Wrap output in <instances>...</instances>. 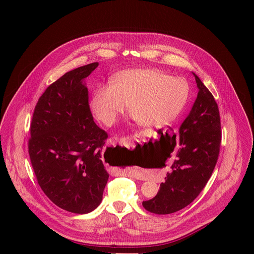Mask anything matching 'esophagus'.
I'll list each match as a JSON object with an SVG mask.
<instances>
[{
  "instance_id": "1",
  "label": "esophagus",
  "mask_w": 254,
  "mask_h": 254,
  "mask_svg": "<svg viewBox=\"0 0 254 254\" xmlns=\"http://www.w3.org/2000/svg\"><path fill=\"white\" fill-rule=\"evenodd\" d=\"M129 137H126V138H118V137H113L108 139V142L110 143H116V142H122L124 140H127ZM123 175H126L127 177H131V178H135V179H141V176L134 170L131 169H127L123 171Z\"/></svg>"
}]
</instances>
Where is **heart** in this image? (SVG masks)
Returning a JSON list of instances; mask_svg holds the SVG:
<instances>
[{
    "mask_svg": "<svg viewBox=\"0 0 254 254\" xmlns=\"http://www.w3.org/2000/svg\"><path fill=\"white\" fill-rule=\"evenodd\" d=\"M189 97V86L180 77H170L152 69H129L119 72L111 85L99 86L91 99L94 117L112 126L126 110L144 127L161 126L175 119Z\"/></svg>",
    "mask_w": 254,
    "mask_h": 254,
    "instance_id": "heart-1",
    "label": "heart"
}]
</instances>
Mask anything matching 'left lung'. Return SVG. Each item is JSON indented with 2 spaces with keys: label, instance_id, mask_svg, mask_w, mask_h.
Segmentation results:
<instances>
[{
  "label": "left lung",
  "instance_id": "obj_1",
  "mask_svg": "<svg viewBox=\"0 0 254 254\" xmlns=\"http://www.w3.org/2000/svg\"><path fill=\"white\" fill-rule=\"evenodd\" d=\"M199 88L194 105L179 129L180 148L158 194L143 201L151 213L166 215L192 203L206 186L218 160L221 144L219 108L212 93L194 73ZM176 146V141L172 143Z\"/></svg>",
  "mask_w": 254,
  "mask_h": 254
}]
</instances>
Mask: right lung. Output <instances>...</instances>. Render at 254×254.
Wrapping results in <instances>:
<instances>
[{
  "mask_svg": "<svg viewBox=\"0 0 254 254\" xmlns=\"http://www.w3.org/2000/svg\"><path fill=\"white\" fill-rule=\"evenodd\" d=\"M97 66L78 67L50 84L30 126L29 156L39 186L56 206L76 214L100 204L108 180L101 160L108 135L93 121L83 83Z\"/></svg>",
  "mask_w": 254,
  "mask_h": 254,
  "instance_id": "add662e5",
  "label": "right lung"
}]
</instances>
